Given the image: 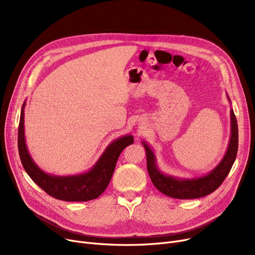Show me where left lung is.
Here are the masks:
<instances>
[{
  "instance_id": "left-lung-1",
  "label": "left lung",
  "mask_w": 255,
  "mask_h": 255,
  "mask_svg": "<svg viewBox=\"0 0 255 255\" xmlns=\"http://www.w3.org/2000/svg\"><path fill=\"white\" fill-rule=\"evenodd\" d=\"M230 103L231 99L226 94ZM238 123L233 110H231V138L226 153L219 164L209 173L197 178H180L166 175L158 168L155 153L145 141H142L145 149L146 168L151 181L156 188L163 194L179 199H191L206 196L215 191L222 184L235 162L238 153Z\"/></svg>"
}]
</instances>
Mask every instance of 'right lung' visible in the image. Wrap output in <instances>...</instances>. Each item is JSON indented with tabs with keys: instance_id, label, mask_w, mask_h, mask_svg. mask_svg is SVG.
Returning a JSON list of instances; mask_svg holds the SVG:
<instances>
[{
	"instance_id": "1",
	"label": "right lung",
	"mask_w": 255,
	"mask_h": 255,
	"mask_svg": "<svg viewBox=\"0 0 255 255\" xmlns=\"http://www.w3.org/2000/svg\"><path fill=\"white\" fill-rule=\"evenodd\" d=\"M24 106L22 104L18 126V153L22 166L30 178L47 194L65 202H88L100 196L109 186L118 158L127 145L133 143L132 135L112 141L89 171L74 176L49 175L40 168L31 157L24 138Z\"/></svg>"
}]
</instances>
